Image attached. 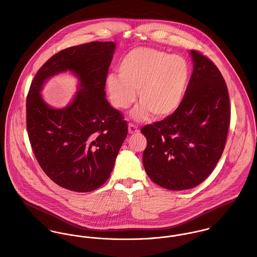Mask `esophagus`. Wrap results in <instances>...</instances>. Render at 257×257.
<instances>
[{
    "label": "esophagus",
    "instance_id": "34e87169",
    "mask_svg": "<svg viewBox=\"0 0 257 257\" xmlns=\"http://www.w3.org/2000/svg\"><path fill=\"white\" fill-rule=\"evenodd\" d=\"M128 131L130 134H135V133H138L139 132V128L138 126L132 124V123H129L128 125Z\"/></svg>",
    "mask_w": 257,
    "mask_h": 257
}]
</instances>
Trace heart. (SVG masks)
Masks as SVG:
<instances>
[{"label":"heart","mask_w":257,"mask_h":257,"mask_svg":"<svg viewBox=\"0 0 257 257\" xmlns=\"http://www.w3.org/2000/svg\"><path fill=\"white\" fill-rule=\"evenodd\" d=\"M119 74L106 78V89L112 105L129 108L139 90L140 105L132 118L145 120L150 112L156 118L172 115L181 105L190 79L185 58L152 48H137L126 54L119 64Z\"/></svg>","instance_id":"obj_1"}]
</instances>
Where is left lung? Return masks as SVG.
Here are the masks:
<instances>
[{
  "label": "left lung",
  "instance_id": "1",
  "mask_svg": "<svg viewBox=\"0 0 257 257\" xmlns=\"http://www.w3.org/2000/svg\"><path fill=\"white\" fill-rule=\"evenodd\" d=\"M193 72L180 107L141 129L147 139L143 165L149 178L169 190L199 185L213 171L225 147L230 123L226 83L214 63L190 51Z\"/></svg>",
  "mask_w": 257,
  "mask_h": 257
}]
</instances>
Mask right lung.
<instances>
[{
	"mask_svg": "<svg viewBox=\"0 0 257 257\" xmlns=\"http://www.w3.org/2000/svg\"><path fill=\"white\" fill-rule=\"evenodd\" d=\"M114 42H91L60 51L37 72L27 96V130L36 159L59 186L89 192L110 177L128 125L106 100L108 68ZM72 71L79 90L65 108L54 109L41 98L44 82Z\"/></svg>",
	"mask_w": 257,
	"mask_h": 257,
	"instance_id": "obj_1",
	"label": "right lung"
}]
</instances>
